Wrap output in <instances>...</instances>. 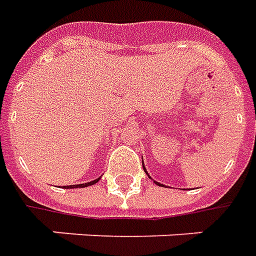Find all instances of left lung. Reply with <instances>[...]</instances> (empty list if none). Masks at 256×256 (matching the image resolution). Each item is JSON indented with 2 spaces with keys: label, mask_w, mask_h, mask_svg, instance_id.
Segmentation results:
<instances>
[{
  "label": "left lung",
  "mask_w": 256,
  "mask_h": 256,
  "mask_svg": "<svg viewBox=\"0 0 256 256\" xmlns=\"http://www.w3.org/2000/svg\"><path fill=\"white\" fill-rule=\"evenodd\" d=\"M143 168H144V166H143ZM144 171H146V170H144ZM146 174H148V172H146ZM156 183H157V182H156ZM157 184H160V183H157ZM160 186H161V184H160Z\"/></svg>",
  "instance_id": "left-lung-1"
}]
</instances>
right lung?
Instances as JSON below:
<instances>
[{
  "mask_svg": "<svg viewBox=\"0 0 256 256\" xmlns=\"http://www.w3.org/2000/svg\"><path fill=\"white\" fill-rule=\"evenodd\" d=\"M100 179V178H99ZM99 179H95V180H92V182L88 183H81V184H72V186H64V189H73V188H86V186H90V184H94L96 183Z\"/></svg>",
  "mask_w": 256,
  "mask_h": 256,
  "instance_id": "add662e5",
  "label": "right lung"
}]
</instances>
